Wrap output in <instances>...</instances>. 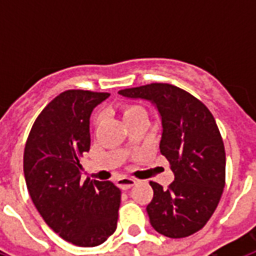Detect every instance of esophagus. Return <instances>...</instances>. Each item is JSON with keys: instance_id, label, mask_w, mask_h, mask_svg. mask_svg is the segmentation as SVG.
<instances>
[{"instance_id": "esophagus-1", "label": "esophagus", "mask_w": 256, "mask_h": 256, "mask_svg": "<svg viewBox=\"0 0 256 256\" xmlns=\"http://www.w3.org/2000/svg\"><path fill=\"white\" fill-rule=\"evenodd\" d=\"M136 184H137V181L133 180V178L122 177V178H118L116 180V185L120 189H123V190H128V189H130L132 186H134Z\"/></svg>"}]
</instances>
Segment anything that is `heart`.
I'll return each instance as SVG.
<instances>
[{
	"mask_svg": "<svg viewBox=\"0 0 256 256\" xmlns=\"http://www.w3.org/2000/svg\"><path fill=\"white\" fill-rule=\"evenodd\" d=\"M140 116H146V111H145L144 106H137V104H130V106H126L123 108V119H124V122Z\"/></svg>",
	"mask_w": 256,
	"mask_h": 256,
	"instance_id": "obj_1",
	"label": "heart"
}]
</instances>
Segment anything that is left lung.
Here are the masks:
<instances>
[{
    "mask_svg": "<svg viewBox=\"0 0 256 256\" xmlns=\"http://www.w3.org/2000/svg\"><path fill=\"white\" fill-rule=\"evenodd\" d=\"M119 94L150 101L162 119L159 148L174 181L167 189L150 182V225L170 238L190 236L208 222L225 188V146L212 114L190 93L170 84L123 89Z\"/></svg>",
    "mask_w": 256,
    "mask_h": 256,
    "instance_id": "1",
    "label": "left lung"
}]
</instances>
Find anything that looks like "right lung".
I'll return each mask as SVG.
<instances>
[{"instance_id":"1","label":"right lung","mask_w":256,"mask_h":256,"mask_svg":"<svg viewBox=\"0 0 256 256\" xmlns=\"http://www.w3.org/2000/svg\"><path fill=\"white\" fill-rule=\"evenodd\" d=\"M110 93L66 90L38 115L26 142L23 168L32 203L48 226L79 246L96 247L116 230L120 189L80 180L90 150V115Z\"/></svg>"}]
</instances>
